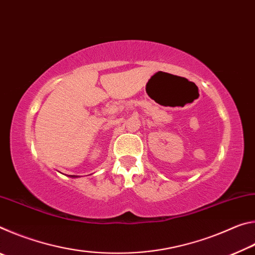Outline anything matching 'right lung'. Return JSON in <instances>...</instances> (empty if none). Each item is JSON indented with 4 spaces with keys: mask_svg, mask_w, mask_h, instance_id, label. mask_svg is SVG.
I'll list each match as a JSON object with an SVG mask.
<instances>
[{
    "mask_svg": "<svg viewBox=\"0 0 255 255\" xmlns=\"http://www.w3.org/2000/svg\"><path fill=\"white\" fill-rule=\"evenodd\" d=\"M73 176H74V175H73Z\"/></svg>",
    "mask_w": 255,
    "mask_h": 255,
    "instance_id": "add662e5",
    "label": "right lung"
}]
</instances>
